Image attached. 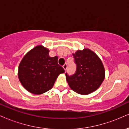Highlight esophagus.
<instances>
[{
	"label": "esophagus",
	"instance_id": "34e87169",
	"mask_svg": "<svg viewBox=\"0 0 129 129\" xmlns=\"http://www.w3.org/2000/svg\"><path fill=\"white\" fill-rule=\"evenodd\" d=\"M63 69L65 70V71L67 70V63H65V64L63 65Z\"/></svg>",
	"mask_w": 129,
	"mask_h": 129
}]
</instances>
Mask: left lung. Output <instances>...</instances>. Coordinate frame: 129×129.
Masks as SVG:
<instances>
[{
	"label": "left lung",
	"instance_id": "obj_1",
	"mask_svg": "<svg viewBox=\"0 0 129 129\" xmlns=\"http://www.w3.org/2000/svg\"><path fill=\"white\" fill-rule=\"evenodd\" d=\"M76 65L75 74L66 73L70 87L81 94H88L96 90L105 78V69L100 57L88 48L73 54Z\"/></svg>",
	"mask_w": 129,
	"mask_h": 129
}]
</instances>
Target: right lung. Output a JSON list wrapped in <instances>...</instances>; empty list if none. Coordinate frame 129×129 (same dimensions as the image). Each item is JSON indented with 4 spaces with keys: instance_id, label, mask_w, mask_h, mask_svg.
Returning <instances> with one entry per match:
<instances>
[{
    "instance_id": "right-lung-1",
    "label": "right lung",
    "mask_w": 129,
    "mask_h": 129,
    "mask_svg": "<svg viewBox=\"0 0 129 129\" xmlns=\"http://www.w3.org/2000/svg\"><path fill=\"white\" fill-rule=\"evenodd\" d=\"M58 57H50L49 50L38 45L23 57L18 69L20 83L29 92L41 94L53 87L57 76L65 72L57 63Z\"/></svg>"
}]
</instances>
